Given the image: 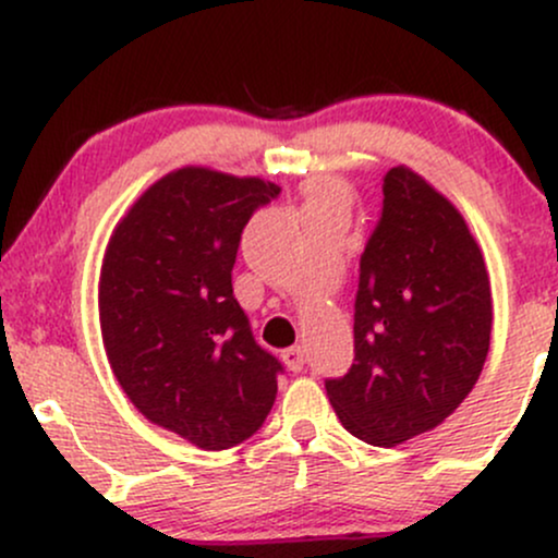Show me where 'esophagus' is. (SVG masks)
<instances>
[{"label":"esophagus","mask_w":558,"mask_h":558,"mask_svg":"<svg viewBox=\"0 0 558 558\" xmlns=\"http://www.w3.org/2000/svg\"><path fill=\"white\" fill-rule=\"evenodd\" d=\"M280 356H283L286 367L291 369V373H301V369H304L306 354H304V349H301V345H291V349H286Z\"/></svg>","instance_id":"esophagus-1"}]
</instances>
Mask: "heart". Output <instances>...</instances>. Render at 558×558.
Here are the masks:
<instances>
[{
    "label": "heart",
    "mask_w": 558,
    "mask_h": 558,
    "mask_svg": "<svg viewBox=\"0 0 558 558\" xmlns=\"http://www.w3.org/2000/svg\"><path fill=\"white\" fill-rule=\"evenodd\" d=\"M306 213H328V209H341L345 213L349 207V191L343 183L332 181V178H312L306 183Z\"/></svg>",
    "instance_id": "1"
}]
</instances>
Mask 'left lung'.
<instances>
[{"label":"left lung","mask_w":558,"mask_h":558,"mask_svg":"<svg viewBox=\"0 0 558 558\" xmlns=\"http://www.w3.org/2000/svg\"><path fill=\"white\" fill-rule=\"evenodd\" d=\"M490 323L488 272L464 217L417 172L390 168L360 259L354 364L325 380L338 420L383 448L433 430L483 373Z\"/></svg>","instance_id":"obj_1"}]
</instances>
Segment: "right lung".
Instances as JSON below:
<instances>
[{
  "label": "right lung",
  "mask_w": 558,
  "mask_h": 558,
  "mask_svg": "<svg viewBox=\"0 0 558 558\" xmlns=\"http://www.w3.org/2000/svg\"><path fill=\"white\" fill-rule=\"evenodd\" d=\"M280 196L275 183L183 168L114 228L99 280L107 356L146 420L207 451L265 425L278 375L233 296L241 233Z\"/></svg>",
  "instance_id": "1"
}]
</instances>
